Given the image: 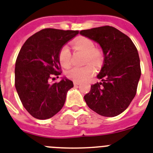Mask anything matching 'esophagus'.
Wrapping results in <instances>:
<instances>
[{
  "instance_id": "esophagus-1",
  "label": "esophagus",
  "mask_w": 153,
  "mask_h": 153,
  "mask_svg": "<svg viewBox=\"0 0 153 153\" xmlns=\"http://www.w3.org/2000/svg\"><path fill=\"white\" fill-rule=\"evenodd\" d=\"M79 84H80V83H79V82H76V81H74V84L75 86H77V85H79Z\"/></svg>"
}]
</instances>
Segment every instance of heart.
<instances>
[{
    "instance_id": "b5f03b06",
    "label": "heart",
    "mask_w": 153,
    "mask_h": 153,
    "mask_svg": "<svg viewBox=\"0 0 153 153\" xmlns=\"http://www.w3.org/2000/svg\"><path fill=\"white\" fill-rule=\"evenodd\" d=\"M72 45L77 51L85 54L86 63H91L98 65L102 60V52L95 48L94 41L88 37L80 36L75 39ZM59 60L64 68L69 67L71 64V53L69 47L66 45L62 47L59 53ZM94 69L91 65H87L84 67H73L66 73L68 78L76 82H82L89 79L94 75Z\"/></svg>"
}]
</instances>
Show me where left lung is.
Listing matches in <instances>:
<instances>
[{"mask_svg":"<svg viewBox=\"0 0 153 153\" xmlns=\"http://www.w3.org/2000/svg\"><path fill=\"white\" fill-rule=\"evenodd\" d=\"M79 33L98 43L105 56L97 76L102 82L91 86L84 100L98 114L116 117L129 106L137 92L142 73L137 48L129 36L113 26L81 30Z\"/></svg>","mask_w":153,"mask_h":153,"instance_id":"1","label":"left lung"}]
</instances>
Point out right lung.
Wrapping results in <instances>:
<instances>
[{
  "label": "right lung",
  "mask_w": 153,
  "mask_h": 153,
  "mask_svg": "<svg viewBox=\"0 0 153 153\" xmlns=\"http://www.w3.org/2000/svg\"><path fill=\"white\" fill-rule=\"evenodd\" d=\"M79 33L78 30L47 28L29 37L16 62L15 85L24 108L34 118L49 119L61 110L67 91L74 87L63 78L59 53L62 47Z\"/></svg>",
  "instance_id": "1"
}]
</instances>
